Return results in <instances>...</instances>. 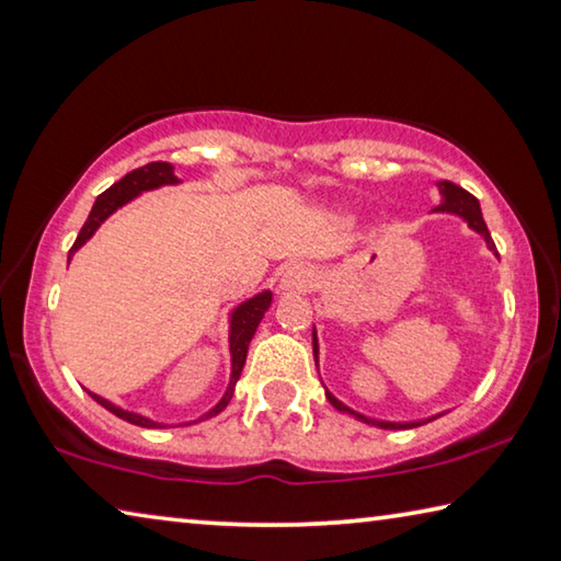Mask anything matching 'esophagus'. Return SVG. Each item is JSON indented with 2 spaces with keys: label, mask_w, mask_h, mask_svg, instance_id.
<instances>
[{
  "label": "esophagus",
  "mask_w": 561,
  "mask_h": 561,
  "mask_svg": "<svg viewBox=\"0 0 561 561\" xmlns=\"http://www.w3.org/2000/svg\"><path fill=\"white\" fill-rule=\"evenodd\" d=\"M312 287H314V272L305 264L289 266V270L282 274L284 291H309Z\"/></svg>",
  "instance_id": "obj_1"
}]
</instances>
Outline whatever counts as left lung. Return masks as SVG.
Here are the masks:
<instances>
[{
  "label": "left lung",
  "mask_w": 561,
  "mask_h": 561,
  "mask_svg": "<svg viewBox=\"0 0 561 561\" xmlns=\"http://www.w3.org/2000/svg\"><path fill=\"white\" fill-rule=\"evenodd\" d=\"M437 186H439V194H442V204H439L437 209H439V211H451V215L465 217V219L469 221V227H472L474 232L482 234L486 247L492 249V252L496 254V247H494V242H492V234H489V229H486V225H484L482 209H479V202H477L474 194H469L467 190H461V186L455 184V182H439ZM496 256H500V254H496ZM312 342H314V362H317V334L312 336ZM327 399H329V402H332V407L340 409V412L354 414V416H357V420L367 422V424H377V426H381V430H412V426H420V424H422V422H412V424L375 422V420H367V416H362V414H357V412H352L350 407H344V404L340 402V399H334L329 392H327Z\"/></svg>",
  "instance_id": "obj_1"
}]
</instances>
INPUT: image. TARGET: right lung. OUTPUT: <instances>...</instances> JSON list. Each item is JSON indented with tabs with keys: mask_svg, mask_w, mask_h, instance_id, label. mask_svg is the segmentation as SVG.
I'll return each mask as SVG.
<instances>
[{
	"mask_svg": "<svg viewBox=\"0 0 561 561\" xmlns=\"http://www.w3.org/2000/svg\"><path fill=\"white\" fill-rule=\"evenodd\" d=\"M172 169L174 167L167 164V162H149L145 167L135 169V172L124 174L119 182H114L110 190L102 192L100 197H96L92 211H89V219L84 221V227H82V232H79L77 242L72 244V249H69V256H72L77 249L82 247L87 239L96 232V227H100L102 221L112 215V211H117L122 204H127L129 199H135L139 192L157 190V186H162V184H176V182H180L174 176ZM270 301H272L270 291H262V295H256L254 299L244 301V305L239 307L237 312L232 314V332H229V346H232V381H229V389H227V394L221 397V402L215 409H211L207 416L219 414L221 409L229 404V399H232L234 385H237L239 375H242V367H244V362H247L249 342H252V336L256 332V324L262 322L264 312H266V309H270ZM89 394H92V392H89ZM92 399H94L96 404H102L104 409H110L112 414H117L119 420L129 422V424H137V426H162V424H157L152 420H147V416L124 412V409L114 407L112 402H106V399L96 397V394H92Z\"/></svg>",
	"mask_w": 561,
	"mask_h": 561,
	"instance_id": "1",
	"label": "right lung"
}]
</instances>
